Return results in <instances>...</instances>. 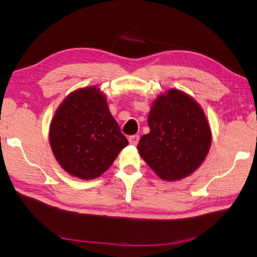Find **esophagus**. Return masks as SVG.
I'll list each match as a JSON object with an SVG mask.
<instances>
[{
	"label": "esophagus",
	"instance_id": "obj_1",
	"mask_svg": "<svg viewBox=\"0 0 257 257\" xmlns=\"http://www.w3.org/2000/svg\"><path fill=\"white\" fill-rule=\"evenodd\" d=\"M128 140H129V143H130V144L134 145V146H136V145H137V144L139 143V136H138V135L129 136Z\"/></svg>",
	"mask_w": 257,
	"mask_h": 257
}]
</instances>
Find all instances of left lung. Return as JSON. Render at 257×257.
Instances as JSON below:
<instances>
[{
	"instance_id": "8db88e82",
	"label": "left lung",
	"mask_w": 257,
	"mask_h": 257,
	"mask_svg": "<svg viewBox=\"0 0 257 257\" xmlns=\"http://www.w3.org/2000/svg\"><path fill=\"white\" fill-rule=\"evenodd\" d=\"M150 133L138 144L143 159L165 180L188 177L209 151L211 132L201 107L182 91L171 89L154 102Z\"/></svg>"
}]
</instances>
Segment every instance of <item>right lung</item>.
Returning a JSON list of instances; mask_svg holds the SVG:
<instances>
[{
	"instance_id": "obj_1",
	"label": "right lung",
	"mask_w": 257,
	"mask_h": 257,
	"mask_svg": "<svg viewBox=\"0 0 257 257\" xmlns=\"http://www.w3.org/2000/svg\"><path fill=\"white\" fill-rule=\"evenodd\" d=\"M50 141L56 160L80 179L99 177L128 145L95 87L72 92L54 116Z\"/></svg>"
}]
</instances>
